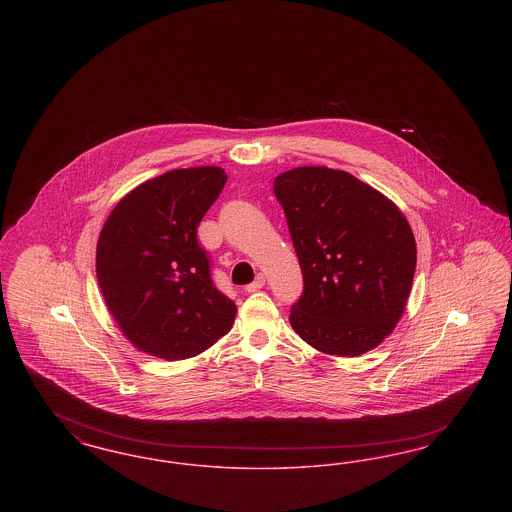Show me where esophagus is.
<instances>
[{"mask_svg":"<svg viewBox=\"0 0 512 512\" xmlns=\"http://www.w3.org/2000/svg\"><path fill=\"white\" fill-rule=\"evenodd\" d=\"M263 286H265V276H263V274H257V278H255V280H253L249 286H245V292H259Z\"/></svg>","mask_w":512,"mask_h":512,"instance_id":"esophagus-1","label":"esophagus"}]
</instances>
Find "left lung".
Here are the masks:
<instances>
[{
	"instance_id": "8db88e82",
	"label": "left lung",
	"mask_w": 512,
	"mask_h": 512,
	"mask_svg": "<svg viewBox=\"0 0 512 512\" xmlns=\"http://www.w3.org/2000/svg\"><path fill=\"white\" fill-rule=\"evenodd\" d=\"M305 290L290 324L320 353L359 357L403 317L416 267L409 220L349 172L297 167L274 178Z\"/></svg>"
}]
</instances>
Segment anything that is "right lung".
Wrapping results in <instances>:
<instances>
[{
	"label": "right lung",
	"mask_w": 512,
	"mask_h": 512,
	"mask_svg": "<svg viewBox=\"0 0 512 512\" xmlns=\"http://www.w3.org/2000/svg\"><path fill=\"white\" fill-rule=\"evenodd\" d=\"M224 182L220 167L165 172L124 195L99 232V290L142 353L190 359L232 328L236 305L213 286L195 238Z\"/></svg>",
	"instance_id": "obj_1"
}]
</instances>
